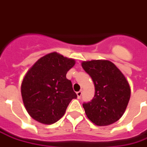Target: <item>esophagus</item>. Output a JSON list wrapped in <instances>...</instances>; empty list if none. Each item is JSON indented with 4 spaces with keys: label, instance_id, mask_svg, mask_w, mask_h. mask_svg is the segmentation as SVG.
<instances>
[{
    "label": "esophagus",
    "instance_id": "obj_1",
    "mask_svg": "<svg viewBox=\"0 0 147 147\" xmlns=\"http://www.w3.org/2000/svg\"><path fill=\"white\" fill-rule=\"evenodd\" d=\"M76 94H77V98H81V96H82V90L78 91V92L76 93Z\"/></svg>",
    "mask_w": 147,
    "mask_h": 147
}]
</instances>
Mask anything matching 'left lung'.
Listing matches in <instances>:
<instances>
[{
    "instance_id": "1",
    "label": "left lung",
    "mask_w": 147,
    "mask_h": 147,
    "mask_svg": "<svg viewBox=\"0 0 147 147\" xmlns=\"http://www.w3.org/2000/svg\"><path fill=\"white\" fill-rule=\"evenodd\" d=\"M82 67L92 78L95 87L93 99L83 106L86 117L98 126L117 122L125 112L131 89L125 76L111 61H83Z\"/></svg>"
}]
</instances>
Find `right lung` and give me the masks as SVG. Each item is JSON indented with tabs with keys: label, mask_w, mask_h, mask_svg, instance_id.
Here are the masks:
<instances>
[{
	"label": "right lung",
	"mask_w": 147,
	"mask_h": 147,
	"mask_svg": "<svg viewBox=\"0 0 147 147\" xmlns=\"http://www.w3.org/2000/svg\"><path fill=\"white\" fill-rule=\"evenodd\" d=\"M76 64L71 58L51 53L41 57L25 75L21 84L24 106L40 123H56L77 95L66 74Z\"/></svg>",
	"instance_id": "1"
}]
</instances>
